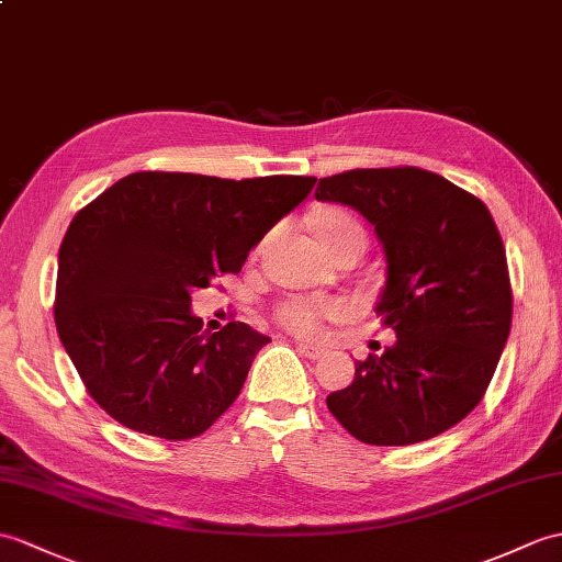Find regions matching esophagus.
Listing matches in <instances>:
<instances>
[{
    "mask_svg": "<svg viewBox=\"0 0 562 562\" xmlns=\"http://www.w3.org/2000/svg\"><path fill=\"white\" fill-rule=\"evenodd\" d=\"M296 349H299V355H304V357L311 359V361H318V359L325 355V349L313 347V345H299Z\"/></svg>",
    "mask_w": 562,
    "mask_h": 562,
    "instance_id": "esophagus-1",
    "label": "esophagus"
}]
</instances>
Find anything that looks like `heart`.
<instances>
[{
	"label": "heart",
	"instance_id": "1",
	"mask_svg": "<svg viewBox=\"0 0 562 562\" xmlns=\"http://www.w3.org/2000/svg\"><path fill=\"white\" fill-rule=\"evenodd\" d=\"M313 227H316L318 239L328 249V254H335L349 244H367V232H363L361 222L347 211H325L313 220ZM337 316H342L340 304L311 302V299H290V302L280 304L278 308V321L286 330L302 337L318 335L323 321Z\"/></svg>",
	"mask_w": 562,
	"mask_h": 562
}]
</instances>
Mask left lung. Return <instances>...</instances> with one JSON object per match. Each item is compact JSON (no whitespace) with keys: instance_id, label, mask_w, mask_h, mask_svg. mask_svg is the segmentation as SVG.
<instances>
[{"instance_id":"left-lung-1","label":"left lung","mask_w":562,"mask_h":562,"mask_svg":"<svg viewBox=\"0 0 562 562\" xmlns=\"http://www.w3.org/2000/svg\"><path fill=\"white\" fill-rule=\"evenodd\" d=\"M318 201L367 217L387 260L375 304L397 342L357 361L328 409L369 446H412L460 424L484 397L513 325L505 246L484 201L419 167L325 177Z\"/></svg>"}]
</instances>
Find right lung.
Wrapping results in <instances>:
<instances>
[{"label":"right lung","mask_w":562,"mask_h":562,"mask_svg":"<svg viewBox=\"0 0 562 562\" xmlns=\"http://www.w3.org/2000/svg\"><path fill=\"white\" fill-rule=\"evenodd\" d=\"M316 177L134 172L76 213L59 246V340L100 407L138 434L187 440L241 393L270 337L232 321L213 335L191 292L239 272Z\"/></svg>","instance_id":"add662e5"}]
</instances>
